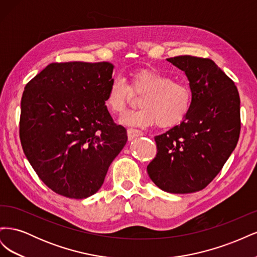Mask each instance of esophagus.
I'll use <instances>...</instances> for the list:
<instances>
[{"label":"esophagus","instance_id":"1","mask_svg":"<svg viewBox=\"0 0 257 257\" xmlns=\"http://www.w3.org/2000/svg\"><path fill=\"white\" fill-rule=\"evenodd\" d=\"M143 135V132L136 130V128H127V137H128V141H133L134 138L139 137Z\"/></svg>","mask_w":257,"mask_h":257}]
</instances>
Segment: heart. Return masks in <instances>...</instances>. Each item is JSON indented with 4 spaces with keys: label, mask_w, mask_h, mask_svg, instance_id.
Wrapping results in <instances>:
<instances>
[{
    "label": "heart",
    "mask_w": 257,
    "mask_h": 257,
    "mask_svg": "<svg viewBox=\"0 0 257 257\" xmlns=\"http://www.w3.org/2000/svg\"><path fill=\"white\" fill-rule=\"evenodd\" d=\"M132 92L142 95L139 109L124 113L120 122L133 126L173 127L182 122L193 105V92L184 82L155 68H141L131 74L130 85L115 77L108 87L105 105L112 113L120 114L131 102Z\"/></svg>",
    "instance_id": "b5f03b06"
}]
</instances>
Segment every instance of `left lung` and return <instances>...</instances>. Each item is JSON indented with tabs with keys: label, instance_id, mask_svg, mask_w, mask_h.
I'll list each match as a JSON object with an SVG mask.
<instances>
[{
	"label": "left lung",
	"instance_id": "obj_1",
	"mask_svg": "<svg viewBox=\"0 0 257 257\" xmlns=\"http://www.w3.org/2000/svg\"><path fill=\"white\" fill-rule=\"evenodd\" d=\"M167 61L188 77L193 105L180 125L154 137L158 152L147 172L163 191L194 193L213 180L237 146L240 97L212 60L179 56Z\"/></svg>",
	"mask_w": 257,
	"mask_h": 257
}]
</instances>
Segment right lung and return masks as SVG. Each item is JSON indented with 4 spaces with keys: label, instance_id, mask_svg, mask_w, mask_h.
<instances>
[{
    "label": "right lung",
    "instance_id": "obj_1",
    "mask_svg": "<svg viewBox=\"0 0 257 257\" xmlns=\"http://www.w3.org/2000/svg\"><path fill=\"white\" fill-rule=\"evenodd\" d=\"M112 71L109 62H56L23 91V152L59 195L82 199L95 194L126 144V130L116 125L105 106Z\"/></svg>",
    "mask_w": 257,
    "mask_h": 257
}]
</instances>
